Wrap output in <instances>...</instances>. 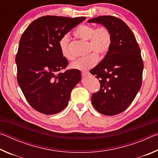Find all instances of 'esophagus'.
I'll return each mask as SVG.
<instances>
[{
	"label": "esophagus",
	"mask_w": 158,
	"mask_h": 158,
	"mask_svg": "<svg viewBox=\"0 0 158 158\" xmlns=\"http://www.w3.org/2000/svg\"><path fill=\"white\" fill-rule=\"evenodd\" d=\"M81 74H82L83 77H85L87 75H89V73H88V72H82Z\"/></svg>",
	"instance_id": "obj_1"
}]
</instances>
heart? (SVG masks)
<instances>
[{
    "label": "heart",
    "instance_id": "obj_1",
    "mask_svg": "<svg viewBox=\"0 0 158 158\" xmlns=\"http://www.w3.org/2000/svg\"><path fill=\"white\" fill-rule=\"evenodd\" d=\"M76 37L85 41H89V51H94L99 55H103L108 52L111 44V34L109 29L104 26L96 28L89 24H81L74 31ZM60 50L63 56L68 60L73 59L74 56L69 49V37L65 35L60 39ZM92 53L87 56L81 58L71 64V68L85 71L94 67L98 61V56Z\"/></svg>",
    "mask_w": 158,
    "mask_h": 158
}]
</instances>
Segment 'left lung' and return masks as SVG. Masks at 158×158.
I'll list each match as a JSON object with an SVG mask.
<instances>
[{
    "label": "left lung",
    "mask_w": 158,
    "mask_h": 158,
    "mask_svg": "<svg viewBox=\"0 0 158 158\" xmlns=\"http://www.w3.org/2000/svg\"><path fill=\"white\" fill-rule=\"evenodd\" d=\"M88 23L102 24L111 34L105 57L90 73L100 83V90L91 97L92 105L100 114L114 116L125 111L140 90L143 69L141 51L132 31L120 19L100 16Z\"/></svg>",
    "instance_id": "8db88e82"
}]
</instances>
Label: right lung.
I'll list each match as a JSON object with an SVG mask.
<instances>
[{"instance_id":"add662e5","label":"right lung","mask_w":158,"mask_h":158,"mask_svg":"<svg viewBox=\"0 0 158 158\" xmlns=\"http://www.w3.org/2000/svg\"><path fill=\"white\" fill-rule=\"evenodd\" d=\"M85 17L44 16L33 21L21 37L16 56L17 81L30 105L46 115L59 113L81 74L68 65L60 50V39Z\"/></svg>"}]
</instances>
